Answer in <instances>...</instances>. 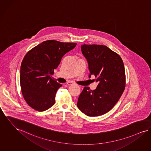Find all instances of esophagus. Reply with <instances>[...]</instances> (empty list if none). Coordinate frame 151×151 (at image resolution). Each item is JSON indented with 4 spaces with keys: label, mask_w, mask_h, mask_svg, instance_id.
<instances>
[{
    "label": "esophagus",
    "mask_w": 151,
    "mask_h": 151,
    "mask_svg": "<svg viewBox=\"0 0 151 151\" xmlns=\"http://www.w3.org/2000/svg\"><path fill=\"white\" fill-rule=\"evenodd\" d=\"M67 84L68 85H72V84H73V82H67Z\"/></svg>",
    "instance_id": "34e87169"
}]
</instances>
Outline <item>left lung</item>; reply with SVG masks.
<instances>
[{"label": "left lung", "mask_w": 151, "mask_h": 151, "mask_svg": "<svg viewBox=\"0 0 151 151\" xmlns=\"http://www.w3.org/2000/svg\"><path fill=\"white\" fill-rule=\"evenodd\" d=\"M81 50L88 63L89 77L95 76L99 84L95 90L84 87L78 98V109L88 116H97L111 110L125 87L123 60L105 45H82Z\"/></svg>", "instance_id": "1"}]
</instances>
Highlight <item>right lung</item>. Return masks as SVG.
Segmentation results:
<instances>
[{
  "instance_id": "1",
  "label": "right lung",
  "mask_w": 151,
  "mask_h": 151,
  "mask_svg": "<svg viewBox=\"0 0 151 151\" xmlns=\"http://www.w3.org/2000/svg\"><path fill=\"white\" fill-rule=\"evenodd\" d=\"M76 43L47 40L28 51L21 65L20 84L23 97L29 106L44 111L55 102L57 90L62 84L51 78L62 58Z\"/></svg>"
}]
</instances>
